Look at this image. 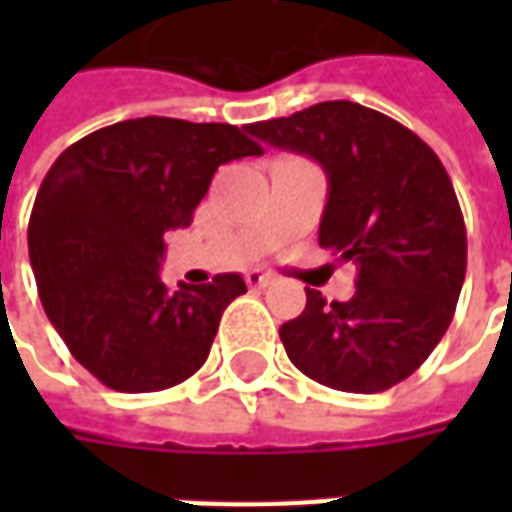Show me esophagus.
<instances>
[{
  "label": "esophagus",
  "instance_id": "esophagus-1",
  "mask_svg": "<svg viewBox=\"0 0 512 512\" xmlns=\"http://www.w3.org/2000/svg\"><path fill=\"white\" fill-rule=\"evenodd\" d=\"M246 282H249L252 288H268V285L274 282V277H271V274H263V271H249V274H246Z\"/></svg>",
  "mask_w": 512,
  "mask_h": 512
}]
</instances>
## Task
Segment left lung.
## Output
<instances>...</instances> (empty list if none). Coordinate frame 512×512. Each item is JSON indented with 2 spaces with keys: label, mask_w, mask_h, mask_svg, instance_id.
I'll use <instances>...</instances> for the list:
<instances>
[{
  "label": "left lung",
  "mask_w": 512,
  "mask_h": 512,
  "mask_svg": "<svg viewBox=\"0 0 512 512\" xmlns=\"http://www.w3.org/2000/svg\"><path fill=\"white\" fill-rule=\"evenodd\" d=\"M315 158L329 178L318 244L354 260L356 293L307 307L279 337L304 376L373 395L417 370L447 332L466 277V224L439 156L414 131L354 101H323L246 126Z\"/></svg>",
  "instance_id": "left-lung-1"
}]
</instances>
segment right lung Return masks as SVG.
Returning <instances> with one entry per match:
<instances>
[{"instance_id": "1", "label": "right lung", "mask_w": 512, "mask_h": 512, "mask_svg": "<svg viewBox=\"0 0 512 512\" xmlns=\"http://www.w3.org/2000/svg\"><path fill=\"white\" fill-rule=\"evenodd\" d=\"M263 147L227 123L136 117L98 128L51 164L29 216L43 310L73 359L117 392H158L211 354L238 274L169 290L164 233L189 227L216 169Z\"/></svg>"}]
</instances>
